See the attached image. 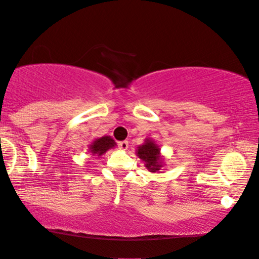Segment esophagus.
Segmentation results:
<instances>
[{"label": "esophagus", "mask_w": 259, "mask_h": 259, "mask_svg": "<svg viewBox=\"0 0 259 259\" xmlns=\"http://www.w3.org/2000/svg\"><path fill=\"white\" fill-rule=\"evenodd\" d=\"M118 146H119L120 150H122V151H126L127 148H128V141H127V140L120 141V143L118 144Z\"/></svg>", "instance_id": "esophagus-1"}]
</instances>
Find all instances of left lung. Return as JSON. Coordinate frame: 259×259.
Segmentation results:
<instances>
[{"label":"left lung","mask_w":259,"mask_h":259,"mask_svg":"<svg viewBox=\"0 0 259 259\" xmlns=\"http://www.w3.org/2000/svg\"><path fill=\"white\" fill-rule=\"evenodd\" d=\"M137 154L145 162V166L150 172H159L162 167V158L160 148L153 140L146 139L137 150Z\"/></svg>","instance_id":"left-lung-1"}]
</instances>
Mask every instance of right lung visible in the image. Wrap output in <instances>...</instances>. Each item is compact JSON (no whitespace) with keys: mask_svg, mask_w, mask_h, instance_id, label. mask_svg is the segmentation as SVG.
Masks as SVG:
<instances>
[{"mask_svg":"<svg viewBox=\"0 0 259 259\" xmlns=\"http://www.w3.org/2000/svg\"><path fill=\"white\" fill-rule=\"evenodd\" d=\"M115 141L112 139L111 137H101L99 139H95L93 143L90 145V151L93 155H98L100 157L104 153H106L109 148H113L115 146Z\"/></svg>","mask_w":259,"mask_h":259,"instance_id":"obj_1","label":"right lung"}]
</instances>
